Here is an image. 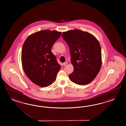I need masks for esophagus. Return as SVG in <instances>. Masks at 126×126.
I'll use <instances>...</instances> for the list:
<instances>
[{
	"label": "esophagus",
	"mask_w": 126,
	"mask_h": 126,
	"mask_svg": "<svg viewBox=\"0 0 126 126\" xmlns=\"http://www.w3.org/2000/svg\"><path fill=\"white\" fill-rule=\"evenodd\" d=\"M68 62H65L64 63H63V66H66V65L68 64Z\"/></svg>",
	"instance_id": "obj_1"
}]
</instances>
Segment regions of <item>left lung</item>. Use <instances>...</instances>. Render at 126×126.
<instances>
[{"label": "left lung", "instance_id": "1", "mask_svg": "<svg viewBox=\"0 0 126 126\" xmlns=\"http://www.w3.org/2000/svg\"><path fill=\"white\" fill-rule=\"evenodd\" d=\"M62 36L69 47L74 68L69 75L70 79L79 85L90 83L96 77L102 64L99 41L92 34L78 29L63 32Z\"/></svg>", "mask_w": 126, "mask_h": 126}]
</instances>
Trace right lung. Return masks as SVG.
<instances>
[{"label": "right lung", "mask_w": 126, "mask_h": 126, "mask_svg": "<svg viewBox=\"0 0 126 126\" xmlns=\"http://www.w3.org/2000/svg\"><path fill=\"white\" fill-rule=\"evenodd\" d=\"M62 32L42 30L26 39L21 52L23 69L33 83L41 87L52 84L61 68L51 48Z\"/></svg>", "instance_id": "1"}]
</instances>
